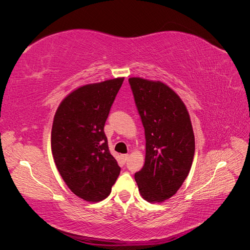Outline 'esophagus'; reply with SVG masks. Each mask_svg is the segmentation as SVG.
<instances>
[{"mask_svg":"<svg viewBox=\"0 0 250 250\" xmlns=\"http://www.w3.org/2000/svg\"><path fill=\"white\" fill-rule=\"evenodd\" d=\"M128 158H129V154H123V160H124V162H126Z\"/></svg>","mask_w":250,"mask_h":250,"instance_id":"esophagus-1","label":"esophagus"}]
</instances>
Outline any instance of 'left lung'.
I'll return each instance as SVG.
<instances>
[{
    "instance_id": "left-lung-1",
    "label": "left lung",
    "mask_w": 250,
    "mask_h": 250,
    "mask_svg": "<svg viewBox=\"0 0 250 250\" xmlns=\"http://www.w3.org/2000/svg\"><path fill=\"white\" fill-rule=\"evenodd\" d=\"M128 81L146 138L145 164L134 179L144 199L163 202L176 194L192 167L195 138L190 115L165 83L140 77Z\"/></svg>"
}]
</instances>
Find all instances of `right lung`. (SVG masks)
Listing matches in <instances>:
<instances>
[{
    "instance_id": "obj_1",
    "label": "right lung",
    "mask_w": 250,
    "mask_h": 250,
    "mask_svg": "<svg viewBox=\"0 0 250 250\" xmlns=\"http://www.w3.org/2000/svg\"><path fill=\"white\" fill-rule=\"evenodd\" d=\"M123 81L119 77L76 88L59 104L53 120L51 148L57 170L85 201L106 198L121 171L104 125Z\"/></svg>"
}]
</instances>
